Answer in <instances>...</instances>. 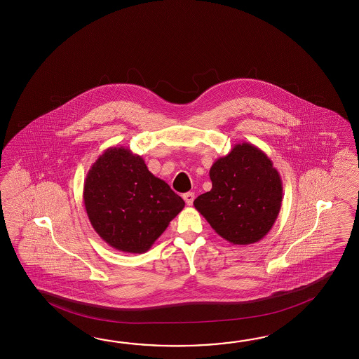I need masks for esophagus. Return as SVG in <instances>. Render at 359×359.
I'll list each match as a JSON object with an SVG mask.
<instances>
[{
    "label": "esophagus",
    "mask_w": 359,
    "mask_h": 359,
    "mask_svg": "<svg viewBox=\"0 0 359 359\" xmlns=\"http://www.w3.org/2000/svg\"><path fill=\"white\" fill-rule=\"evenodd\" d=\"M183 200L186 201L187 205H192V203H194V200H195V194H194V192H186V194H183Z\"/></svg>",
    "instance_id": "obj_1"
}]
</instances>
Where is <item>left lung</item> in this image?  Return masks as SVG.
I'll return each mask as SVG.
<instances>
[{
  "mask_svg": "<svg viewBox=\"0 0 359 359\" xmlns=\"http://www.w3.org/2000/svg\"><path fill=\"white\" fill-rule=\"evenodd\" d=\"M212 190L194 205L212 229L233 245L258 243L275 224L283 201V181L259 147L237 144L209 170Z\"/></svg>",
  "mask_w": 359,
  "mask_h": 359,
  "instance_id": "left-lung-1",
  "label": "left lung"
}]
</instances>
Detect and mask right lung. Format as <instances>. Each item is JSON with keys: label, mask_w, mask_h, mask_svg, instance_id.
<instances>
[{"label": "right lung", "mask_w": 359, "mask_h": 359, "mask_svg": "<svg viewBox=\"0 0 359 359\" xmlns=\"http://www.w3.org/2000/svg\"><path fill=\"white\" fill-rule=\"evenodd\" d=\"M88 219L99 236L123 252H146L184 201L144 159L126 147H109L92 164L83 187Z\"/></svg>", "instance_id": "obj_1"}]
</instances>
